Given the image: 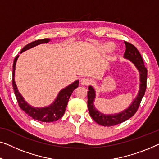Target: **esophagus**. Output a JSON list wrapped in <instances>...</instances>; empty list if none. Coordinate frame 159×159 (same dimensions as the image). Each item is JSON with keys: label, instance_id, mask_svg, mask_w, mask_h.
<instances>
[{"label": "esophagus", "instance_id": "34e87169", "mask_svg": "<svg viewBox=\"0 0 159 159\" xmlns=\"http://www.w3.org/2000/svg\"><path fill=\"white\" fill-rule=\"evenodd\" d=\"M90 83L91 80L88 79V78H83V79L80 80V84H81L83 86H87V85H89Z\"/></svg>", "mask_w": 159, "mask_h": 159}]
</instances>
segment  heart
Instances as JSON below:
<instances>
[{
    "label": "heart",
    "instance_id": "b5f03b06",
    "mask_svg": "<svg viewBox=\"0 0 159 159\" xmlns=\"http://www.w3.org/2000/svg\"><path fill=\"white\" fill-rule=\"evenodd\" d=\"M115 48V45L111 43H107L102 46V50L105 52H109Z\"/></svg>",
    "mask_w": 159,
    "mask_h": 159
}]
</instances>
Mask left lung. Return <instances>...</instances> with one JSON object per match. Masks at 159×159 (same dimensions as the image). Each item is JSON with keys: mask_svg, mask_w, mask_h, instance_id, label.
<instances>
[{"mask_svg": "<svg viewBox=\"0 0 159 159\" xmlns=\"http://www.w3.org/2000/svg\"><path fill=\"white\" fill-rule=\"evenodd\" d=\"M125 44V52L124 57L129 60L134 64L140 74V86L138 95L129 106L119 113L104 114L98 110L94 105L96 98V91L92 86H89L88 91V109L91 117L94 121L102 126H113V125L122 123L129 119L135 115L140 106V102L143 97L146 89L147 69L144 66L143 60L139 51L133 44L127 42H124Z\"/></svg>", "mask_w": 159, "mask_h": 159, "instance_id": "obj_1", "label": "left lung"}]
</instances>
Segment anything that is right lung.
<instances>
[{"label":"right lung","instance_id":"1","mask_svg":"<svg viewBox=\"0 0 159 159\" xmlns=\"http://www.w3.org/2000/svg\"><path fill=\"white\" fill-rule=\"evenodd\" d=\"M50 39L46 38V39H38L34 41L31 43L28 44L24 48L22 49L20 54L24 51L31 49L34 47L39 45L40 44L48 43L50 41ZM19 55H17L15 57L14 61L13 64V88L14 90V93L16 97L17 102L19 103V106L20 107L22 110L25 111L29 116L32 117L33 119L40 122H52L57 121L60 119L62 116H63L65 111L68 104L69 98L72 94L73 91L75 90L77 87H79V80H77L72 84L68 85L66 88L62 89V90L60 91L58 93L56 99L53 102L52 104L49 105V106L44 107H32L24 100V97H22L21 93H19L16 84L15 82V69H16V64Z\"/></svg>","mask_w":159,"mask_h":159}]
</instances>
